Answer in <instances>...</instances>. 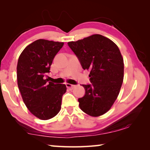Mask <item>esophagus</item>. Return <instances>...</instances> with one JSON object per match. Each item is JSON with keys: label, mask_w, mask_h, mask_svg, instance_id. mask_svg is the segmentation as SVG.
Instances as JSON below:
<instances>
[{"label": "esophagus", "mask_w": 150, "mask_h": 150, "mask_svg": "<svg viewBox=\"0 0 150 150\" xmlns=\"http://www.w3.org/2000/svg\"><path fill=\"white\" fill-rule=\"evenodd\" d=\"M66 87H67V88H69V90H72L73 88L75 87V86L73 85L69 84V83H67V84H66Z\"/></svg>", "instance_id": "obj_1"}]
</instances>
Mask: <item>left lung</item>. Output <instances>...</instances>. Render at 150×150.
I'll return each mask as SVG.
<instances>
[{"instance_id":"obj_1","label":"left lung","mask_w":150,"mask_h":150,"mask_svg":"<svg viewBox=\"0 0 150 150\" xmlns=\"http://www.w3.org/2000/svg\"><path fill=\"white\" fill-rule=\"evenodd\" d=\"M83 69L90 71L91 84L83 85L85 93L78 99L79 107L92 116L110 110L120 92L124 79V60L112 40L100 34L67 43Z\"/></svg>"}]
</instances>
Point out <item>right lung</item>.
I'll use <instances>...</instances> for the list:
<instances>
[{
    "label": "right lung",
    "instance_id": "add662e5",
    "mask_svg": "<svg viewBox=\"0 0 150 150\" xmlns=\"http://www.w3.org/2000/svg\"><path fill=\"white\" fill-rule=\"evenodd\" d=\"M63 44L38 40L25 48L18 61V86L22 99L31 113L41 120L57 115L67 89L65 84H54L46 78L53 60Z\"/></svg>",
    "mask_w": 150,
    "mask_h": 150
}]
</instances>
